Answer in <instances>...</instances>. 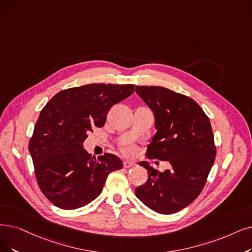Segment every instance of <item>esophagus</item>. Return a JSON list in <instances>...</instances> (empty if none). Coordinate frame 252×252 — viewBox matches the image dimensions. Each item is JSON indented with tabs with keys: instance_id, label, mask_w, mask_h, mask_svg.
I'll return each instance as SVG.
<instances>
[{
	"instance_id": "34e87169",
	"label": "esophagus",
	"mask_w": 252,
	"mask_h": 252,
	"mask_svg": "<svg viewBox=\"0 0 252 252\" xmlns=\"http://www.w3.org/2000/svg\"><path fill=\"white\" fill-rule=\"evenodd\" d=\"M134 165H135V163H134V162H132V161H128V160H126V161H124V162H123V166H124L125 168L132 167V166H134Z\"/></svg>"
}]
</instances>
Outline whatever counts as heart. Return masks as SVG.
Segmentation results:
<instances>
[{
    "label": "heart",
    "instance_id": "obj_1",
    "mask_svg": "<svg viewBox=\"0 0 252 252\" xmlns=\"http://www.w3.org/2000/svg\"><path fill=\"white\" fill-rule=\"evenodd\" d=\"M136 147L134 146H126V147H123L122 148V152L125 154V155H128V156H132L136 153Z\"/></svg>",
    "mask_w": 252,
    "mask_h": 252
}]
</instances>
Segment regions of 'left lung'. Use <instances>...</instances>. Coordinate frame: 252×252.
Masks as SVG:
<instances>
[{"label":"left lung","mask_w":252,"mask_h":252,"mask_svg":"<svg viewBox=\"0 0 252 252\" xmlns=\"http://www.w3.org/2000/svg\"><path fill=\"white\" fill-rule=\"evenodd\" d=\"M135 92L155 117L157 132L146 155L170 164L161 173L142 161L148 180L135 195L155 212L173 214L192 203L207 182L216 157L212 127L192 98L163 87L136 86Z\"/></svg>","instance_id":"obj_1"}]
</instances>
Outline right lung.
<instances>
[{
  "mask_svg": "<svg viewBox=\"0 0 252 252\" xmlns=\"http://www.w3.org/2000/svg\"><path fill=\"white\" fill-rule=\"evenodd\" d=\"M134 85L91 84L56 94L41 113L30 139L38 185L50 203L74 210L94 200L107 176L123 167L118 156L95 158L83 147L92 128L102 127L109 108L134 92Z\"/></svg>",
  "mask_w": 252,
  "mask_h": 252,
  "instance_id": "obj_1",
  "label": "right lung"
}]
</instances>
